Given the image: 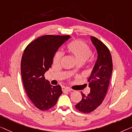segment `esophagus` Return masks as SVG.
<instances>
[{
    "instance_id": "obj_1",
    "label": "esophagus",
    "mask_w": 132,
    "mask_h": 132,
    "mask_svg": "<svg viewBox=\"0 0 132 132\" xmlns=\"http://www.w3.org/2000/svg\"><path fill=\"white\" fill-rule=\"evenodd\" d=\"M62 89L63 92H70V91L71 90V89H70L69 88H68V87H62Z\"/></svg>"
}]
</instances>
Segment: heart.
Wrapping results in <instances>:
<instances>
[{
	"label": "heart",
	"instance_id": "heart-1",
	"mask_svg": "<svg viewBox=\"0 0 132 132\" xmlns=\"http://www.w3.org/2000/svg\"><path fill=\"white\" fill-rule=\"evenodd\" d=\"M66 50L69 53L75 57L77 63H83L90 58L92 55L91 48L81 40H76L70 42L67 45ZM63 56V53L61 51H57L53 57V63L58 64L60 63Z\"/></svg>",
	"mask_w": 132,
	"mask_h": 132
}]
</instances>
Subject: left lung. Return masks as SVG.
I'll return each instance as SVG.
<instances>
[{
    "label": "left lung",
    "instance_id": "left-lung-1",
    "mask_svg": "<svg viewBox=\"0 0 132 132\" xmlns=\"http://www.w3.org/2000/svg\"><path fill=\"white\" fill-rule=\"evenodd\" d=\"M97 52V59L88 79L90 93L85 96L81 92L82 99L75 105L76 109L83 113H90L101 105L108 88L112 72V60L110 51L102 42L91 37Z\"/></svg>",
    "mask_w": 132,
    "mask_h": 132
}]
</instances>
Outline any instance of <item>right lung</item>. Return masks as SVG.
Listing matches in <instances>:
<instances>
[{
  "mask_svg": "<svg viewBox=\"0 0 132 132\" xmlns=\"http://www.w3.org/2000/svg\"><path fill=\"white\" fill-rule=\"evenodd\" d=\"M69 35H45L30 42L24 51L21 73L26 93L37 108L51 109L62 94L59 85L53 86L46 80L44 74L53 63L59 48L70 38Z\"/></svg>",
  "mask_w": 132,
  "mask_h": 132,
  "instance_id": "1",
  "label": "right lung"
}]
</instances>
